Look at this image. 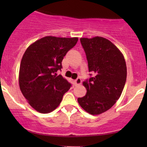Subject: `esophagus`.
I'll list each match as a JSON object with an SVG mask.
<instances>
[{"label": "esophagus", "mask_w": 147, "mask_h": 147, "mask_svg": "<svg viewBox=\"0 0 147 147\" xmlns=\"http://www.w3.org/2000/svg\"><path fill=\"white\" fill-rule=\"evenodd\" d=\"M74 82H75V86H78V85H80L81 84H82V79L80 78H77L76 80L74 81Z\"/></svg>", "instance_id": "esophagus-1"}]
</instances>
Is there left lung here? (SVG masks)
I'll use <instances>...</instances> for the list:
<instances>
[{
	"label": "left lung",
	"instance_id": "8db88e82",
	"mask_svg": "<svg viewBox=\"0 0 147 147\" xmlns=\"http://www.w3.org/2000/svg\"><path fill=\"white\" fill-rule=\"evenodd\" d=\"M89 72L93 77L83 82L87 92L77 101L84 111L99 115L109 110L120 97L126 80V61L122 52L102 36L81 38Z\"/></svg>",
	"mask_w": 147,
	"mask_h": 147
}]
</instances>
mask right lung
<instances>
[{"mask_svg":"<svg viewBox=\"0 0 147 147\" xmlns=\"http://www.w3.org/2000/svg\"><path fill=\"white\" fill-rule=\"evenodd\" d=\"M78 38L47 36L27 48L20 64L18 83L22 94L34 110L48 113L58 107L71 84L56 72Z\"/></svg>","mask_w":147,"mask_h":147,"instance_id":"obj_1","label":"right lung"}]
</instances>
